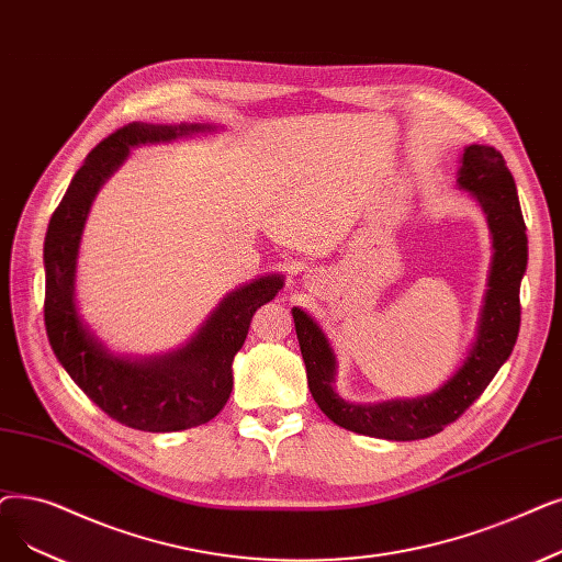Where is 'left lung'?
Instances as JSON below:
<instances>
[{"mask_svg": "<svg viewBox=\"0 0 562 562\" xmlns=\"http://www.w3.org/2000/svg\"><path fill=\"white\" fill-rule=\"evenodd\" d=\"M457 186L467 190L482 211L494 255L475 339L457 372L441 387L429 395L376 404L345 400L335 390L337 358L328 335L305 310H291L310 393L339 427L385 441H418L434 436L454 423L484 393L515 349L521 324L519 286L528 263V238L515 179L494 146L469 144L459 158Z\"/></svg>", "mask_w": 562, "mask_h": 562, "instance_id": "obj_1", "label": "left lung"}]
</instances>
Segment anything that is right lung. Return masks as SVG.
I'll list each match as a JSON object with an SVG mask.
<instances>
[{
    "label": "right lung",
    "instance_id": "obj_1",
    "mask_svg": "<svg viewBox=\"0 0 562 562\" xmlns=\"http://www.w3.org/2000/svg\"><path fill=\"white\" fill-rule=\"evenodd\" d=\"M213 124H133L85 158L50 217L43 246L45 330L68 376L116 423L139 431H181L213 420L229 400L232 362L252 314L278 296L284 280L261 276L217 303L186 345L160 356L114 353L78 310V257L95 194L142 144L213 133Z\"/></svg>",
    "mask_w": 562,
    "mask_h": 562
}]
</instances>
